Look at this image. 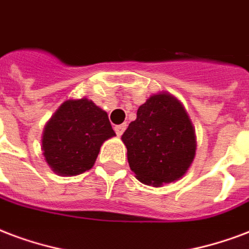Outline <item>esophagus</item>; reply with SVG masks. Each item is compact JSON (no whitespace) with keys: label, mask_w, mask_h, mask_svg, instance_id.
<instances>
[{"label":"esophagus","mask_w":249,"mask_h":249,"mask_svg":"<svg viewBox=\"0 0 249 249\" xmlns=\"http://www.w3.org/2000/svg\"><path fill=\"white\" fill-rule=\"evenodd\" d=\"M126 127H127L126 123H122V124H117V126L114 127V130H115L118 136H121L123 132H124V130H126Z\"/></svg>","instance_id":"1"}]
</instances>
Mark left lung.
Returning a JSON list of instances; mask_svg holds the SVG:
<instances>
[{"mask_svg": "<svg viewBox=\"0 0 249 249\" xmlns=\"http://www.w3.org/2000/svg\"><path fill=\"white\" fill-rule=\"evenodd\" d=\"M131 171L160 186L186 173L196 155V135L182 105L162 93L149 97L122 135Z\"/></svg>", "mask_w": 249, "mask_h": 249, "instance_id": "8db88e82", "label": "left lung"}]
</instances>
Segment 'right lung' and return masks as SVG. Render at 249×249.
<instances>
[{
	"instance_id": "add662e5",
	"label": "right lung",
	"mask_w": 249,
	"mask_h": 249,
	"mask_svg": "<svg viewBox=\"0 0 249 249\" xmlns=\"http://www.w3.org/2000/svg\"><path fill=\"white\" fill-rule=\"evenodd\" d=\"M114 135L104 110L87 98L69 100L44 127L42 149L52 171L76 176L94 165L102 143Z\"/></svg>"
}]
</instances>
